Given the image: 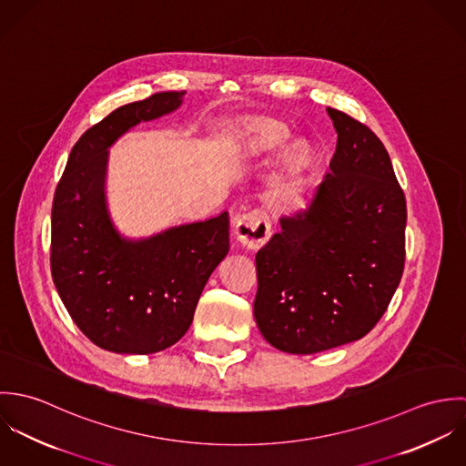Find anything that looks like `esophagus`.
Masks as SVG:
<instances>
[{
  "label": "esophagus",
  "instance_id": "1",
  "mask_svg": "<svg viewBox=\"0 0 466 466\" xmlns=\"http://www.w3.org/2000/svg\"><path fill=\"white\" fill-rule=\"evenodd\" d=\"M237 240L248 249H258L270 237V220L266 209H251L244 213L235 226Z\"/></svg>",
  "mask_w": 466,
  "mask_h": 466
}]
</instances>
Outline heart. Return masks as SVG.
Wrapping results in <instances>:
<instances>
[{
	"label": "heart",
	"mask_w": 466,
	"mask_h": 466,
	"mask_svg": "<svg viewBox=\"0 0 466 466\" xmlns=\"http://www.w3.org/2000/svg\"><path fill=\"white\" fill-rule=\"evenodd\" d=\"M289 139V131L283 124L274 120H251L246 122L237 133L238 152L246 159H257L281 148ZM310 159L307 145L294 143L287 150V161L292 172H301Z\"/></svg>",
	"instance_id": "obj_1"
}]
</instances>
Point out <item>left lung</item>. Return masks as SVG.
Masks as SVG:
<instances>
[{"instance_id":"1","label":"left lung","mask_w":466,"mask_h":466,"mask_svg":"<svg viewBox=\"0 0 466 466\" xmlns=\"http://www.w3.org/2000/svg\"><path fill=\"white\" fill-rule=\"evenodd\" d=\"M327 113L337 133L330 172L257 253L255 321L268 344L296 355L370 332L405 262L407 206L386 147L346 113Z\"/></svg>"}]
</instances>
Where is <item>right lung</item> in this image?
Here are the masks:
<instances>
[{
  "mask_svg": "<svg viewBox=\"0 0 466 466\" xmlns=\"http://www.w3.org/2000/svg\"><path fill=\"white\" fill-rule=\"evenodd\" d=\"M185 91L118 107L80 136L52 206V278L71 319L96 346L148 355L176 344L200 292L229 251V217L126 238L106 199L109 147L139 122L174 113Z\"/></svg>",
  "mask_w": 466,
  "mask_h": 466,
  "instance_id": "1",
  "label": "right lung"
}]
</instances>
